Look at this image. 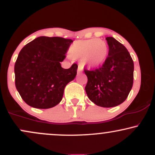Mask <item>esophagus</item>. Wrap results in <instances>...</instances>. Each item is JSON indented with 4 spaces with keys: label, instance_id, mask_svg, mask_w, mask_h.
I'll list each match as a JSON object with an SVG mask.
<instances>
[{
    "label": "esophagus",
    "instance_id": "esophagus-1",
    "mask_svg": "<svg viewBox=\"0 0 155 155\" xmlns=\"http://www.w3.org/2000/svg\"><path fill=\"white\" fill-rule=\"evenodd\" d=\"M83 70V66L81 65H79V66H78V73H80Z\"/></svg>",
    "mask_w": 155,
    "mask_h": 155
}]
</instances>
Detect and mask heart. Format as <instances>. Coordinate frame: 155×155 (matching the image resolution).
Instances as JSON below:
<instances>
[{"instance_id": "obj_1", "label": "heart", "mask_w": 155, "mask_h": 155, "mask_svg": "<svg viewBox=\"0 0 155 155\" xmlns=\"http://www.w3.org/2000/svg\"><path fill=\"white\" fill-rule=\"evenodd\" d=\"M71 54L74 58H84L91 66L104 63L108 54V45L99 38L76 41L71 47Z\"/></svg>"}]
</instances>
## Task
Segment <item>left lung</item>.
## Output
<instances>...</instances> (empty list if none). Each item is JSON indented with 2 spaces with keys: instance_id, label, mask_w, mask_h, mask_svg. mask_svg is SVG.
<instances>
[{
  "instance_id": "obj_1",
  "label": "left lung",
  "mask_w": 155,
  "mask_h": 155,
  "mask_svg": "<svg viewBox=\"0 0 155 155\" xmlns=\"http://www.w3.org/2000/svg\"><path fill=\"white\" fill-rule=\"evenodd\" d=\"M108 57L103 65L93 70L84 69L85 87L89 99L101 107H114L124 102L133 84L134 64L125 47L113 37L106 38Z\"/></svg>"
}]
</instances>
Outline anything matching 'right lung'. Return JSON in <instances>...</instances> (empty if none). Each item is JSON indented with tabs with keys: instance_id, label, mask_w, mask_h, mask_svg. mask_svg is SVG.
<instances>
[{
	"instance_id": "1",
	"label": "right lung",
	"mask_w": 155,
	"mask_h": 155,
	"mask_svg": "<svg viewBox=\"0 0 155 155\" xmlns=\"http://www.w3.org/2000/svg\"><path fill=\"white\" fill-rule=\"evenodd\" d=\"M72 42L62 37L40 36L19 51L15 65V86L30 106L49 108L61 101L65 86L77 73V64L68 69L60 64Z\"/></svg>"
}]
</instances>
